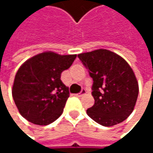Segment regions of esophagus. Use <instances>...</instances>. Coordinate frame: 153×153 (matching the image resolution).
Instances as JSON below:
<instances>
[{
	"label": "esophagus",
	"mask_w": 153,
	"mask_h": 153,
	"mask_svg": "<svg viewBox=\"0 0 153 153\" xmlns=\"http://www.w3.org/2000/svg\"><path fill=\"white\" fill-rule=\"evenodd\" d=\"M86 93H87L86 89H85V88H82V89H81V91H80V92H79V94H77L76 96H77V97H82V96H84V95H85Z\"/></svg>",
	"instance_id": "34e87169"
}]
</instances>
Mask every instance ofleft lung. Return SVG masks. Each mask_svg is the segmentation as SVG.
<instances>
[{"mask_svg": "<svg viewBox=\"0 0 153 153\" xmlns=\"http://www.w3.org/2000/svg\"><path fill=\"white\" fill-rule=\"evenodd\" d=\"M78 57L93 79L95 104L87 114L105 127L125 120L134 110L139 92L130 65L120 56L103 48L79 54Z\"/></svg>", "mask_w": 153, "mask_h": 153, "instance_id": "obj_1", "label": "left lung"}]
</instances>
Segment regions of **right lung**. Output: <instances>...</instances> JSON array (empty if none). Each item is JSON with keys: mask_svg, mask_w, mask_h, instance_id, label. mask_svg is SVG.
Segmentation results:
<instances>
[{"mask_svg": "<svg viewBox=\"0 0 153 153\" xmlns=\"http://www.w3.org/2000/svg\"><path fill=\"white\" fill-rule=\"evenodd\" d=\"M77 55L47 51L26 60L16 74L12 97L19 113L28 121L46 126L60 117L70 96L61 74Z\"/></svg>", "mask_w": 153, "mask_h": 153, "instance_id": "add662e5", "label": "right lung"}]
</instances>
